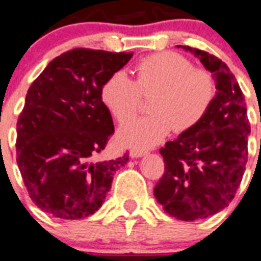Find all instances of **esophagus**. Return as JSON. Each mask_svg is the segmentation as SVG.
I'll list each match as a JSON object with an SVG mask.
<instances>
[{
  "mask_svg": "<svg viewBox=\"0 0 261 261\" xmlns=\"http://www.w3.org/2000/svg\"><path fill=\"white\" fill-rule=\"evenodd\" d=\"M147 154V150H138V149H133L130 151V156L131 158H139V156H143Z\"/></svg>",
  "mask_w": 261,
  "mask_h": 261,
  "instance_id": "esophagus-1",
  "label": "esophagus"
}]
</instances>
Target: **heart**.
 I'll return each mask as SVG.
<instances>
[{
  "mask_svg": "<svg viewBox=\"0 0 261 261\" xmlns=\"http://www.w3.org/2000/svg\"><path fill=\"white\" fill-rule=\"evenodd\" d=\"M135 80L119 69L106 79L100 97L118 123L137 118L142 96L154 95L152 115L120 128L119 139L133 147H151L175 130L184 133L200 123L216 96L211 72L194 68L192 61L177 52H158L135 65Z\"/></svg>",
  "mask_w": 261,
  "mask_h": 261,
  "instance_id": "b5f03b06",
  "label": "heart"
}]
</instances>
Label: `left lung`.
Listing matches in <instances>:
<instances>
[{"mask_svg":"<svg viewBox=\"0 0 261 261\" xmlns=\"http://www.w3.org/2000/svg\"><path fill=\"white\" fill-rule=\"evenodd\" d=\"M182 48L213 73L217 94L200 123L160 150L165 173L154 196L171 217L193 221L215 215L233 200L248 161L251 127L243 91L225 63L202 49Z\"/></svg>","mask_w":261,"mask_h":261,"instance_id":"8db88e82","label":"left lung"}]
</instances>
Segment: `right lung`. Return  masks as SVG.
<instances>
[{
	"mask_svg": "<svg viewBox=\"0 0 261 261\" xmlns=\"http://www.w3.org/2000/svg\"><path fill=\"white\" fill-rule=\"evenodd\" d=\"M133 52L75 48L50 61L32 83L17 120V165L29 197L64 220L94 215L112 177L128 161L97 160L114 134L100 88Z\"/></svg>",
	"mask_w": 261,
	"mask_h": 261,
	"instance_id": "add662e5",
	"label": "right lung"
}]
</instances>
